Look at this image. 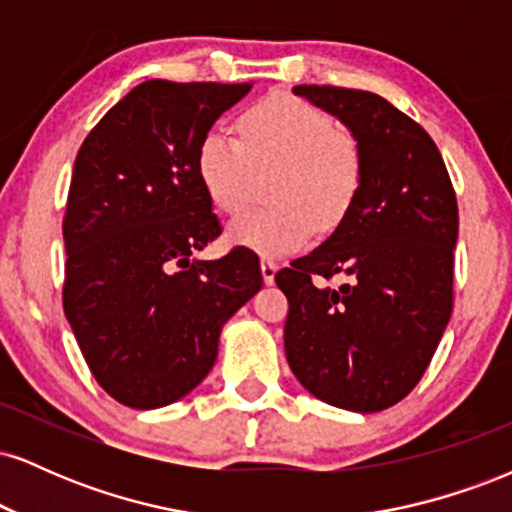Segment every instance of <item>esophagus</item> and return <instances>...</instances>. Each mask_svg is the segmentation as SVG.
I'll list each match as a JSON object with an SVG mask.
<instances>
[{
	"label": "esophagus",
	"instance_id": "34e87169",
	"mask_svg": "<svg viewBox=\"0 0 512 512\" xmlns=\"http://www.w3.org/2000/svg\"><path fill=\"white\" fill-rule=\"evenodd\" d=\"M260 269H262L264 284H274V276H276V269H279V264H276L274 260H262Z\"/></svg>",
	"mask_w": 512,
	"mask_h": 512
}]
</instances>
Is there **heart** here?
I'll list each match as a JSON object with an SVG mask.
<instances>
[{
    "label": "heart",
    "mask_w": 512,
    "mask_h": 512,
    "mask_svg": "<svg viewBox=\"0 0 512 512\" xmlns=\"http://www.w3.org/2000/svg\"><path fill=\"white\" fill-rule=\"evenodd\" d=\"M240 139L221 129L202 134L197 178L223 214L248 204L255 170L279 166L269 182L272 204L245 211L228 226V240L260 255H286L315 233L339 226L363 182L356 139L339 132L330 113L289 93L262 98L238 117Z\"/></svg>",
    "instance_id": "1"
}]
</instances>
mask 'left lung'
Masks as SVG:
<instances>
[{
	"label": "left lung",
	"mask_w": 512,
	"mask_h": 512,
	"mask_svg": "<svg viewBox=\"0 0 512 512\" xmlns=\"http://www.w3.org/2000/svg\"><path fill=\"white\" fill-rule=\"evenodd\" d=\"M293 93L351 129L363 182L332 236L276 272L289 298L286 361L322 402L383 411L414 390L448 327L455 190L426 129L378 93L313 84ZM334 275L345 284L332 290L324 279Z\"/></svg>",
	"instance_id": "8db88e82"
}]
</instances>
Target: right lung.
<instances>
[{"label": "right lung", "mask_w": 512, "mask_h": 512, "mask_svg": "<svg viewBox=\"0 0 512 512\" xmlns=\"http://www.w3.org/2000/svg\"><path fill=\"white\" fill-rule=\"evenodd\" d=\"M250 88L144 81L76 154L62 221L64 315L93 378L125 407H166L195 390L221 327L262 289L250 250L195 260L221 236L197 144Z\"/></svg>", "instance_id": "1"}]
</instances>
